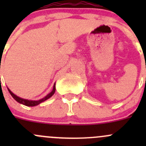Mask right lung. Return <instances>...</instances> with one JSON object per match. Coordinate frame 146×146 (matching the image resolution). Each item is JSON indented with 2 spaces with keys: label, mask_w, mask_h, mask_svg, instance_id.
I'll use <instances>...</instances> for the list:
<instances>
[{
  "label": "right lung",
  "mask_w": 146,
  "mask_h": 146,
  "mask_svg": "<svg viewBox=\"0 0 146 146\" xmlns=\"http://www.w3.org/2000/svg\"><path fill=\"white\" fill-rule=\"evenodd\" d=\"M8 91H9L10 94L11 95V96L13 97V98H14L15 100L17 102L20 103V104H24V105L25 106H28V107H34V106H36L38 105V104H39L40 103L43 102H44L45 100H48V98H51V96H52L54 94V92H55L56 91V84L54 83V88H53V90L52 91H51V92H50L49 94H48V95H46V96L44 97V98H42V99L39 100H36V101H35V100H25V99H23V98H19V97H17V95H15L14 93H13V92L10 91V90H9L8 88Z\"/></svg>",
  "instance_id": "1"
}]
</instances>
